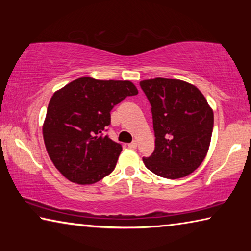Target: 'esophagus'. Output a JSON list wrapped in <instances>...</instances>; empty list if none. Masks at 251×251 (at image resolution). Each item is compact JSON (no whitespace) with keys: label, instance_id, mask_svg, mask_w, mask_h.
<instances>
[{"label":"esophagus","instance_id":"esophagus-1","mask_svg":"<svg viewBox=\"0 0 251 251\" xmlns=\"http://www.w3.org/2000/svg\"><path fill=\"white\" fill-rule=\"evenodd\" d=\"M128 147L130 148V150H135V148L137 147V142H136V141L131 142L130 144H128Z\"/></svg>","mask_w":251,"mask_h":251}]
</instances>
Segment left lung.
Wrapping results in <instances>:
<instances>
[{
  "label": "left lung",
  "mask_w": 251,
  "mask_h": 251,
  "mask_svg": "<svg viewBox=\"0 0 251 251\" xmlns=\"http://www.w3.org/2000/svg\"><path fill=\"white\" fill-rule=\"evenodd\" d=\"M142 90L151 105L155 151L143 157L156 175L178 179L201 166L209 150L214 112L195 85L181 79L142 80Z\"/></svg>",
  "instance_id": "1"
}]
</instances>
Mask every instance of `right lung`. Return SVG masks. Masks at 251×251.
<instances>
[{
  "label": "right lung",
  "instance_id": "1",
  "mask_svg": "<svg viewBox=\"0 0 251 251\" xmlns=\"http://www.w3.org/2000/svg\"><path fill=\"white\" fill-rule=\"evenodd\" d=\"M138 91L130 80L79 77L53 94L43 123L50 160L70 181L92 185L109 175L122 151L103 136L110 110Z\"/></svg>",
  "mask_w": 251,
  "mask_h": 251
}]
</instances>
